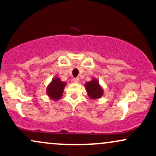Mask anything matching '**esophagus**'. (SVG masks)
I'll use <instances>...</instances> for the list:
<instances>
[{"mask_svg":"<svg viewBox=\"0 0 156 156\" xmlns=\"http://www.w3.org/2000/svg\"><path fill=\"white\" fill-rule=\"evenodd\" d=\"M79 81L80 80L78 78H75L74 79H73V82H74V83H79Z\"/></svg>","mask_w":156,"mask_h":156,"instance_id":"esophagus-1","label":"esophagus"}]
</instances>
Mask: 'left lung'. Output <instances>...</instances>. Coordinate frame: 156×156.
Listing matches in <instances>:
<instances>
[{
	"mask_svg": "<svg viewBox=\"0 0 156 156\" xmlns=\"http://www.w3.org/2000/svg\"><path fill=\"white\" fill-rule=\"evenodd\" d=\"M85 88L87 94L92 100H98L103 95V89L100 85L99 80L94 78L85 83Z\"/></svg>",
	"mask_w": 156,
	"mask_h": 156,
	"instance_id": "8db88e82",
	"label": "left lung"
}]
</instances>
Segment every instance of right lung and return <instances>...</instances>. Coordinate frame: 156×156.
Masks as SVG:
<instances>
[{
  "mask_svg": "<svg viewBox=\"0 0 156 156\" xmlns=\"http://www.w3.org/2000/svg\"><path fill=\"white\" fill-rule=\"evenodd\" d=\"M66 84V82L62 81L58 77H54L47 87L46 93L48 96L54 101L59 100L63 94Z\"/></svg>",
  "mask_w": 156,
  "mask_h": 156,
  "instance_id": "right-lung-1",
  "label": "right lung"
}]
</instances>
